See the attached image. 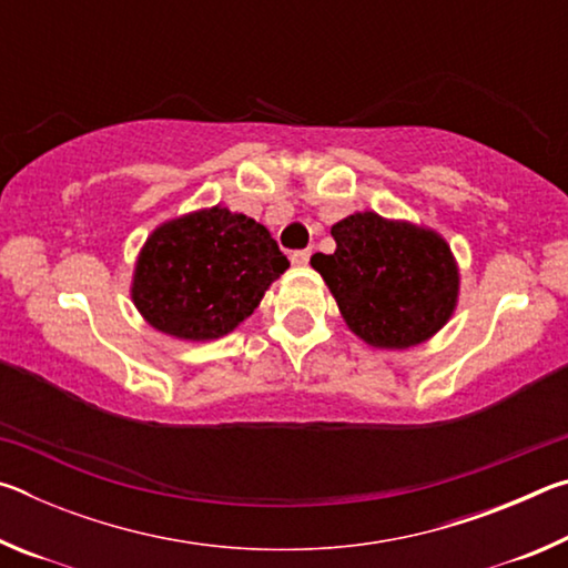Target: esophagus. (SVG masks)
Segmentation results:
<instances>
[{"label": "esophagus", "instance_id": "obj_1", "mask_svg": "<svg viewBox=\"0 0 568 568\" xmlns=\"http://www.w3.org/2000/svg\"><path fill=\"white\" fill-rule=\"evenodd\" d=\"M307 261H311V250H295V253H291V263L295 267L307 265Z\"/></svg>", "mask_w": 568, "mask_h": 568}]
</instances>
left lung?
<instances>
[{
    "label": "left lung",
    "instance_id": "obj_1",
    "mask_svg": "<svg viewBox=\"0 0 568 568\" xmlns=\"http://www.w3.org/2000/svg\"><path fill=\"white\" fill-rule=\"evenodd\" d=\"M335 253H315L348 328L373 348L426 343L458 303V265L436 230L378 213H353L331 227Z\"/></svg>",
    "mask_w": 568,
    "mask_h": 568
}]
</instances>
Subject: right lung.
I'll list each match as a JSON object with an SVG mask.
<instances>
[{
	"label": "right lung",
	"mask_w": 568,
	"mask_h": 568,
	"mask_svg": "<svg viewBox=\"0 0 568 568\" xmlns=\"http://www.w3.org/2000/svg\"><path fill=\"white\" fill-rule=\"evenodd\" d=\"M267 227L215 205L158 225L132 273V303L152 328L215 341L253 315L287 271Z\"/></svg>",
	"instance_id": "right-lung-1"
}]
</instances>
